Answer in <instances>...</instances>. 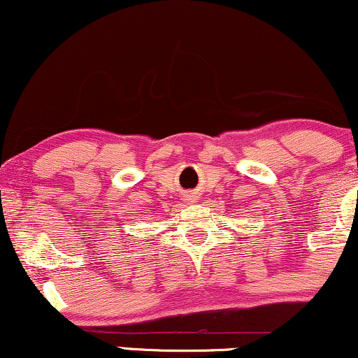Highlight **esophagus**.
Instances as JSON below:
<instances>
[{"label": "esophagus", "instance_id": "1", "mask_svg": "<svg viewBox=\"0 0 358 358\" xmlns=\"http://www.w3.org/2000/svg\"><path fill=\"white\" fill-rule=\"evenodd\" d=\"M188 196H190V195H188ZM188 200H193V198H192V196H190V198H188Z\"/></svg>", "mask_w": 358, "mask_h": 358}]
</instances>
